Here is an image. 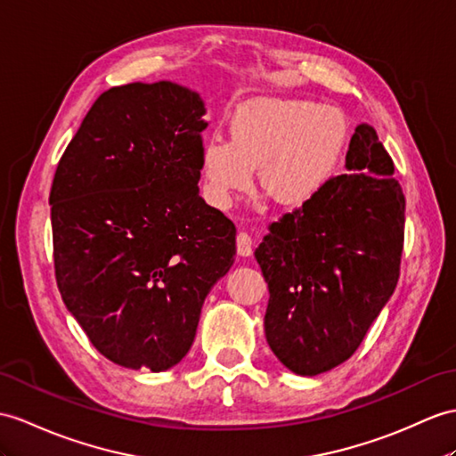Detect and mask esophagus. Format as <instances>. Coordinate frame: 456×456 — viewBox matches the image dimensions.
Here are the masks:
<instances>
[{
  "label": "esophagus",
  "instance_id": "34e87169",
  "mask_svg": "<svg viewBox=\"0 0 456 456\" xmlns=\"http://www.w3.org/2000/svg\"><path fill=\"white\" fill-rule=\"evenodd\" d=\"M236 249L241 255V257H249L253 251V238L248 234V232H240L236 236Z\"/></svg>",
  "mask_w": 456,
  "mask_h": 456
}]
</instances>
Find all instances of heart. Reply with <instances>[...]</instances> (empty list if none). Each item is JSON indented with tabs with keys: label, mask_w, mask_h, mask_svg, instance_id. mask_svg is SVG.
<instances>
[{
	"label": "heart",
	"mask_w": 456,
	"mask_h": 456,
	"mask_svg": "<svg viewBox=\"0 0 456 456\" xmlns=\"http://www.w3.org/2000/svg\"><path fill=\"white\" fill-rule=\"evenodd\" d=\"M344 121L307 100H255L230 119V141L210 137L201 168L210 201L228 207L236 193L259 183L276 203L296 207L312 199L338 162Z\"/></svg>",
	"instance_id": "1"
}]
</instances>
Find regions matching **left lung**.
<instances>
[{"label":"left lung","mask_w":456,"mask_h":456,"mask_svg":"<svg viewBox=\"0 0 456 456\" xmlns=\"http://www.w3.org/2000/svg\"><path fill=\"white\" fill-rule=\"evenodd\" d=\"M346 170L273 222L255 249L271 294L266 342L297 375L346 362L401 274L406 201L371 126L356 127Z\"/></svg>","instance_id":"left-lung-1"}]
</instances>
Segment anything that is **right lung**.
I'll list each match as a JSON object with an SVG mask.
<instances>
[{
    "label": "right lung",
    "mask_w": 456,
    "mask_h": 456,
    "mask_svg": "<svg viewBox=\"0 0 456 456\" xmlns=\"http://www.w3.org/2000/svg\"><path fill=\"white\" fill-rule=\"evenodd\" d=\"M201 96L129 83L88 110L53 175L55 282L110 362L164 371L190 352L201 307L236 255V226L199 197Z\"/></svg>",
    "instance_id": "obj_1"
}]
</instances>
